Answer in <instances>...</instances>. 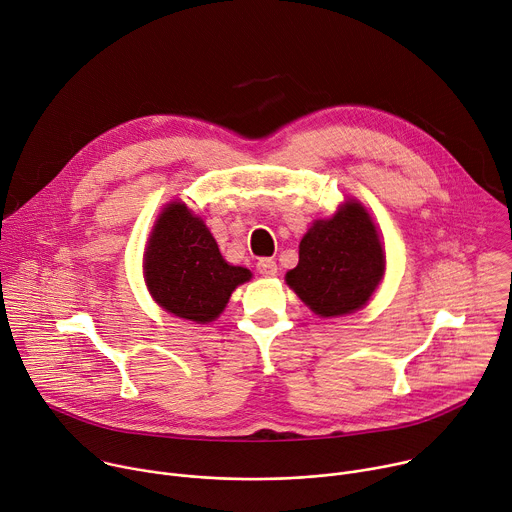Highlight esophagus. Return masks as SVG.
I'll return each instance as SVG.
<instances>
[{
	"mask_svg": "<svg viewBox=\"0 0 512 512\" xmlns=\"http://www.w3.org/2000/svg\"><path fill=\"white\" fill-rule=\"evenodd\" d=\"M257 271H259L263 277H273V275L277 273V263H275L273 259L263 257V259L257 261Z\"/></svg>",
	"mask_w": 512,
	"mask_h": 512,
	"instance_id": "obj_1",
	"label": "esophagus"
}]
</instances>
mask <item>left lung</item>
<instances>
[{"label":"left lung","instance_id":"left-lung-1","mask_svg":"<svg viewBox=\"0 0 512 512\" xmlns=\"http://www.w3.org/2000/svg\"><path fill=\"white\" fill-rule=\"evenodd\" d=\"M385 271V253L369 212L348 200L316 221L300 243L298 267L285 281L318 316H344L367 304Z\"/></svg>","mask_w":512,"mask_h":512}]
</instances>
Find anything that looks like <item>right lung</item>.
<instances>
[{
    "label": "right lung",
    "instance_id": "add662e5",
    "mask_svg": "<svg viewBox=\"0 0 512 512\" xmlns=\"http://www.w3.org/2000/svg\"><path fill=\"white\" fill-rule=\"evenodd\" d=\"M143 271L164 310L198 324L212 322L225 310L233 289L251 279L249 269L223 259L206 225L182 202H172L160 214Z\"/></svg>",
    "mask_w": 512,
    "mask_h": 512
}]
</instances>
